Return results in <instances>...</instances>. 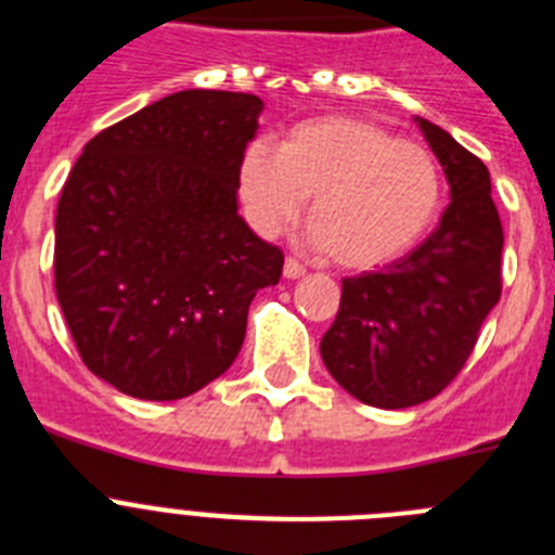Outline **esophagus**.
<instances>
[{
    "label": "esophagus",
    "instance_id": "1",
    "mask_svg": "<svg viewBox=\"0 0 555 555\" xmlns=\"http://www.w3.org/2000/svg\"><path fill=\"white\" fill-rule=\"evenodd\" d=\"M283 274H286L288 281H297L306 274V267L300 261H294V258H286V267H283Z\"/></svg>",
    "mask_w": 555,
    "mask_h": 555
}]
</instances>
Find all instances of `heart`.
Listing matches in <instances>:
<instances>
[{
  "label": "heart",
  "mask_w": 555,
  "mask_h": 555,
  "mask_svg": "<svg viewBox=\"0 0 555 555\" xmlns=\"http://www.w3.org/2000/svg\"><path fill=\"white\" fill-rule=\"evenodd\" d=\"M238 191L263 235L292 228L313 197V242L341 269L366 272L423 242L442 205L439 164L423 144L358 116H317L283 132L274 152L244 150Z\"/></svg>",
  "instance_id": "obj_1"
}]
</instances>
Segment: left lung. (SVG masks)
<instances>
[{"instance_id": "8db88e82", "label": "left lung", "mask_w": 555, "mask_h": 555, "mask_svg": "<svg viewBox=\"0 0 555 555\" xmlns=\"http://www.w3.org/2000/svg\"><path fill=\"white\" fill-rule=\"evenodd\" d=\"M450 183L442 222L405 258L341 281L322 361L375 409L420 405L455 380L503 292V224L489 169L448 130L420 119Z\"/></svg>"}]
</instances>
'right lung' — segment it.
I'll list each match as a JSON object with an SVG mask.
<instances>
[{"label": "right lung", "instance_id": "right-lung-1", "mask_svg": "<svg viewBox=\"0 0 555 555\" xmlns=\"http://www.w3.org/2000/svg\"><path fill=\"white\" fill-rule=\"evenodd\" d=\"M263 102L178 91L88 141L57 199L55 294L82 364L141 400H180L242 350L283 253L238 217Z\"/></svg>", "mask_w": 555, "mask_h": 555}]
</instances>
